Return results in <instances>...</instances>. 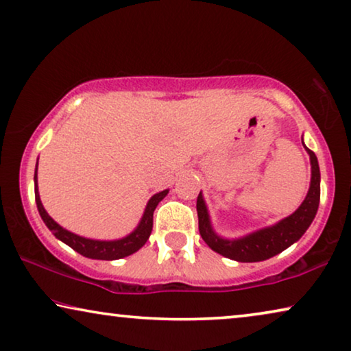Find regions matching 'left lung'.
Returning <instances> with one entry per match:
<instances>
[{"mask_svg":"<svg viewBox=\"0 0 351 351\" xmlns=\"http://www.w3.org/2000/svg\"><path fill=\"white\" fill-rule=\"evenodd\" d=\"M310 154V164H312V181H310L308 194L302 202V205L288 218L280 221L278 224L267 229L253 232V234L243 237L239 240H224L218 237L211 229L208 211H206L205 202L202 194L197 197V216H199V232L202 239L211 250L216 253L226 256V258L239 261V263H258L274 258L275 254L288 248L298 241L305 234L308 226L317 215L319 205V167L318 159L313 151L307 147Z\"/></svg>","mask_w":351,"mask_h":351,"instance_id":"obj_1","label":"left lung"}]
</instances>
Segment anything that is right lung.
Wrapping results in <instances>:
<instances>
[{
  "mask_svg": "<svg viewBox=\"0 0 351 351\" xmlns=\"http://www.w3.org/2000/svg\"><path fill=\"white\" fill-rule=\"evenodd\" d=\"M167 194H169V191H162V192H159V194L151 197V200L147 202V206L145 210V215H143V218L140 221V224H138L136 229L133 230L130 235H127L121 240H112V241L90 240V239H84V237H79L76 234H73V232H68L66 229H63V227L58 226L56 221H53L51 216L46 213V210H44V206L41 204V199H39L36 170H34V199H36L38 211H39V215H41L43 221L46 223L49 229L53 232V235H56L58 240H62L63 243L71 246V248L77 251L79 254L86 256V258H90V259H101V261L121 259V258H125V256H130L135 253V251L140 250L151 235L152 215H154L156 206L159 205V202L164 199Z\"/></svg>",
  "mask_w": 351,
  "mask_h": 351,
  "instance_id": "add662e5",
  "label": "right lung"
}]
</instances>
